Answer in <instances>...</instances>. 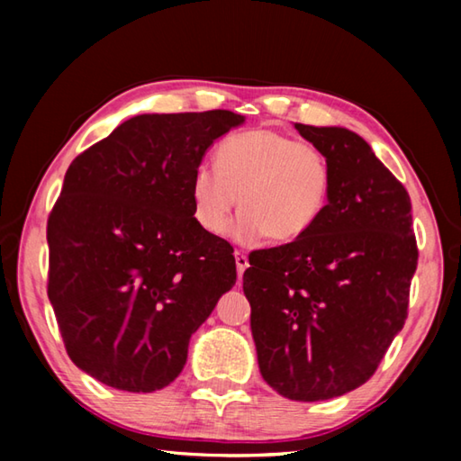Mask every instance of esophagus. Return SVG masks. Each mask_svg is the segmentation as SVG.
Listing matches in <instances>:
<instances>
[{
  "mask_svg": "<svg viewBox=\"0 0 461 461\" xmlns=\"http://www.w3.org/2000/svg\"><path fill=\"white\" fill-rule=\"evenodd\" d=\"M233 256H236V267H238V276H241L246 272V268L249 267L248 264V256L244 252H240V249H236L233 252Z\"/></svg>",
  "mask_w": 461,
  "mask_h": 461,
  "instance_id": "obj_1",
  "label": "esophagus"
}]
</instances>
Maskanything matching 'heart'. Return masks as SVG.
I'll return each instance as SVG.
<instances>
[{
	"label": "heart",
	"instance_id": "1",
	"mask_svg": "<svg viewBox=\"0 0 461 461\" xmlns=\"http://www.w3.org/2000/svg\"><path fill=\"white\" fill-rule=\"evenodd\" d=\"M215 165L193 170V217L203 231L221 236L233 209L244 207L231 238L252 244L270 236L294 241L321 220L331 199L333 170L321 148L258 128L225 138Z\"/></svg>",
	"mask_w": 461,
	"mask_h": 461
}]
</instances>
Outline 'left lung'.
I'll list each match as a JSON object with an SVG mask.
<instances>
[{"instance_id":"left-lung-1","label":"left lung","mask_w":461,"mask_h":461,"mask_svg":"<svg viewBox=\"0 0 461 461\" xmlns=\"http://www.w3.org/2000/svg\"><path fill=\"white\" fill-rule=\"evenodd\" d=\"M294 130L321 148L331 199L305 236L249 254L244 294L262 378L291 401L362 386L402 330L417 270L411 197L356 131Z\"/></svg>"}]
</instances>
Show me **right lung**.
Instances as JSON below:
<instances>
[{"instance_id":"1","label":"right lung","mask_w":461,"mask_h":461,"mask_svg":"<svg viewBox=\"0 0 461 461\" xmlns=\"http://www.w3.org/2000/svg\"><path fill=\"white\" fill-rule=\"evenodd\" d=\"M246 122L142 113L71 162L46 228L49 299L77 368L128 393L168 386L191 335L236 285L228 241L193 217V170Z\"/></svg>"}]
</instances>
